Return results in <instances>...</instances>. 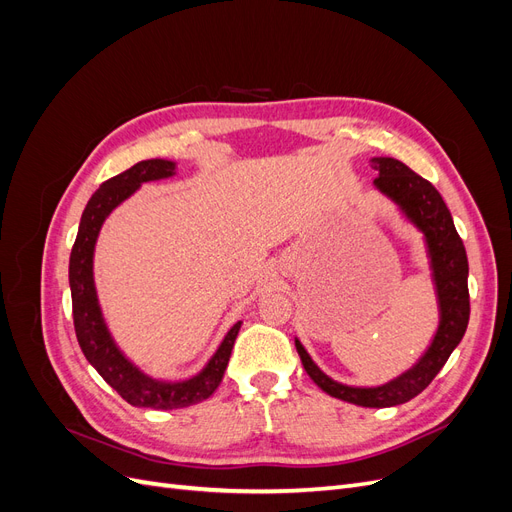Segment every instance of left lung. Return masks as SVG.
<instances>
[{
  "mask_svg": "<svg viewBox=\"0 0 512 512\" xmlns=\"http://www.w3.org/2000/svg\"><path fill=\"white\" fill-rule=\"evenodd\" d=\"M369 164L378 170L374 188L391 200L401 218L421 232L433 290H436L438 327L433 331L429 346L412 367L378 386L337 382L316 365L299 337H294V346L309 378L327 395L363 408H391L406 404L425 391L466 333L470 320L468 256L455 230L451 211L427 179L418 177L414 170L395 158H371Z\"/></svg>",
  "mask_w": 512,
  "mask_h": 512,
  "instance_id": "1",
  "label": "left lung"
}]
</instances>
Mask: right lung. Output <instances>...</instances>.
<instances>
[{"label":"right lung","instance_id":"1","mask_svg":"<svg viewBox=\"0 0 512 512\" xmlns=\"http://www.w3.org/2000/svg\"><path fill=\"white\" fill-rule=\"evenodd\" d=\"M175 175L177 162L153 158L138 162L132 168L123 170L121 175L104 181L94 196L89 198L81 215L79 235H76L70 254L68 280L76 339H79L85 359L94 365L104 382L113 386L128 404L136 408L177 410L209 399L224 378L232 346H235L241 329V320L232 324L203 369H198L194 376L177 380H164L147 374L119 348L111 329H108L94 275V256L100 230L108 215L141 190L143 183L162 181Z\"/></svg>","mask_w":512,"mask_h":512}]
</instances>
